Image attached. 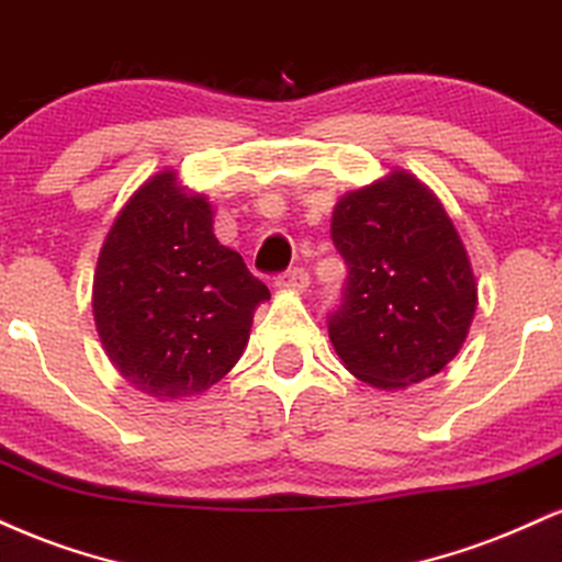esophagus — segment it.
I'll use <instances>...</instances> for the list:
<instances>
[{"label":"esophagus","instance_id":"esophagus-1","mask_svg":"<svg viewBox=\"0 0 562 562\" xmlns=\"http://www.w3.org/2000/svg\"><path fill=\"white\" fill-rule=\"evenodd\" d=\"M276 286L289 289V292H305V289L310 286V273L305 268H292L276 279Z\"/></svg>","mask_w":562,"mask_h":562}]
</instances>
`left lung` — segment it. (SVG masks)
<instances>
[{"label": "left lung", "instance_id": "8db88e82", "mask_svg": "<svg viewBox=\"0 0 562 562\" xmlns=\"http://www.w3.org/2000/svg\"><path fill=\"white\" fill-rule=\"evenodd\" d=\"M331 239L347 281L328 336L347 371L381 389L439 373L471 328L476 279L437 196L394 170L341 196Z\"/></svg>", "mask_w": 562, "mask_h": 562}]
</instances>
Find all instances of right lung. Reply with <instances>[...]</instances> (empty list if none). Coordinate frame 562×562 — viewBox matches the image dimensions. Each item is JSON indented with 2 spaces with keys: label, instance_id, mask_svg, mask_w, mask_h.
Returning a JSON list of instances; mask_svg holds the SVG:
<instances>
[{
  "label": "right lung",
  "instance_id": "add662e5",
  "mask_svg": "<svg viewBox=\"0 0 562 562\" xmlns=\"http://www.w3.org/2000/svg\"><path fill=\"white\" fill-rule=\"evenodd\" d=\"M270 296L213 234V210L173 173L149 178L112 223L94 273V321L138 392L183 400L221 381Z\"/></svg>",
  "mask_w": 562,
  "mask_h": 562
}]
</instances>
